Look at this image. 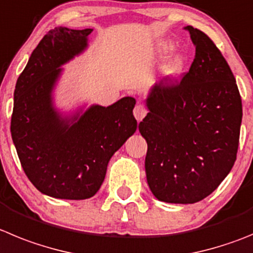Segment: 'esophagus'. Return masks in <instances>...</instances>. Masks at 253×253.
<instances>
[{
	"mask_svg": "<svg viewBox=\"0 0 253 253\" xmlns=\"http://www.w3.org/2000/svg\"><path fill=\"white\" fill-rule=\"evenodd\" d=\"M147 109H145V106L142 105V104H138V105L134 108V117H135V119L138 120V122L143 120V118L147 115Z\"/></svg>",
	"mask_w": 253,
	"mask_h": 253,
	"instance_id": "34e87169",
	"label": "esophagus"
}]
</instances>
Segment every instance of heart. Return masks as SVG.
Instances as JSON below:
<instances>
[{"label":"heart","instance_id":"1","mask_svg":"<svg viewBox=\"0 0 253 253\" xmlns=\"http://www.w3.org/2000/svg\"><path fill=\"white\" fill-rule=\"evenodd\" d=\"M173 48H174V46H173L172 43H159L158 56L161 57V59H164V57H167L170 52H172ZM187 64H188V60H187V57H185L184 55H175V56L172 57L170 61L164 66V73H166V75L168 76L169 79L177 80V79H179L180 76L185 73V70H187Z\"/></svg>","mask_w":253,"mask_h":253}]
</instances>
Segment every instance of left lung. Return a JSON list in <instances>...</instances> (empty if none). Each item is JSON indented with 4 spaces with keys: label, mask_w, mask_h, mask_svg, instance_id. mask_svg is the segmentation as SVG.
<instances>
[{
    "label": "left lung",
    "mask_w": 253,
    "mask_h": 253,
    "mask_svg": "<svg viewBox=\"0 0 253 253\" xmlns=\"http://www.w3.org/2000/svg\"><path fill=\"white\" fill-rule=\"evenodd\" d=\"M185 29L196 57L182 78L154 85L139 131L148 144L152 193L163 202L192 205L210 196L235 164L242 100L218 47L201 30Z\"/></svg>",
    "instance_id": "obj_1"
}]
</instances>
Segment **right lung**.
<instances>
[{
    "mask_svg": "<svg viewBox=\"0 0 253 253\" xmlns=\"http://www.w3.org/2000/svg\"><path fill=\"white\" fill-rule=\"evenodd\" d=\"M91 31L62 26L50 30L16 83L13 144L30 182L54 198L94 196L113 154L136 130L135 99L129 96L108 108L91 106L71 125L51 105V91L61 71L57 68L84 50Z\"/></svg>",
    "mask_w": 253,
    "mask_h": 253,
    "instance_id": "obj_1",
    "label": "right lung"
}]
</instances>
